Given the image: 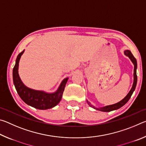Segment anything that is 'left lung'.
Here are the masks:
<instances>
[{
    "instance_id": "obj_1",
    "label": "left lung",
    "mask_w": 146,
    "mask_h": 146,
    "mask_svg": "<svg viewBox=\"0 0 146 146\" xmlns=\"http://www.w3.org/2000/svg\"><path fill=\"white\" fill-rule=\"evenodd\" d=\"M123 53L125 56H127L129 57V58L131 60V61L132 62V63L134 65V73H133V86L132 88L131 89V90L129 91V92L127 93V95L125 96V97L123 98L122 100H120V102H118L116 104H111V105H108V106H103V107H95L93 105L91 104L88 102V100H87V102L88 104V105L90 106V107L93 108L95 109V110H97L98 111H104V112H110L111 111L113 110H117L118 109H119L120 108H122L123 106H124L125 104H126L128 100H129V98L131 97L133 93L134 92V91L135 90L136 86H137V62L136 58L134 57V56L133 55V54L129 50H125L123 51Z\"/></svg>"
}]
</instances>
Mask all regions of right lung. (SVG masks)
Returning <instances> with one entry per match:
<instances>
[{"mask_svg": "<svg viewBox=\"0 0 146 146\" xmlns=\"http://www.w3.org/2000/svg\"><path fill=\"white\" fill-rule=\"evenodd\" d=\"M24 49L16 58L13 70V80L17 93L24 102L38 110H45L55 107L60 102L66 83L69 78L63 79L55 92L48 93L42 90H35L24 84L19 75V61L24 52Z\"/></svg>", "mask_w": 146, "mask_h": 146, "instance_id": "right-lung-1", "label": "right lung"}]
</instances>
